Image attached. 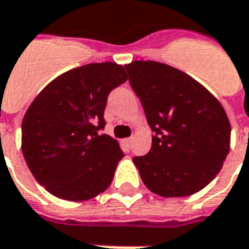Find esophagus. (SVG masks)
<instances>
[{
    "label": "esophagus",
    "instance_id": "obj_1",
    "mask_svg": "<svg viewBox=\"0 0 249 249\" xmlns=\"http://www.w3.org/2000/svg\"><path fill=\"white\" fill-rule=\"evenodd\" d=\"M131 143H132V138H126V139H124V144L126 146V149H129Z\"/></svg>",
    "mask_w": 249,
    "mask_h": 249
}]
</instances>
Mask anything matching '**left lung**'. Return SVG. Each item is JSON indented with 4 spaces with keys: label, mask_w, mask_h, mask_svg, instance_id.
Returning a JSON list of instances; mask_svg holds the SVG:
<instances>
[{
    "label": "left lung",
    "mask_w": 249,
    "mask_h": 249,
    "mask_svg": "<svg viewBox=\"0 0 249 249\" xmlns=\"http://www.w3.org/2000/svg\"><path fill=\"white\" fill-rule=\"evenodd\" d=\"M125 69L154 132L150 151L133 157L143 183L161 197L200 192L218 175L230 149L222 105L175 67L135 60Z\"/></svg>",
    "instance_id": "obj_1"
}]
</instances>
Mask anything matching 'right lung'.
<instances>
[{
    "mask_svg": "<svg viewBox=\"0 0 249 249\" xmlns=\"http://www.w3.org/2000/svg\"><path fill=\"white\" fill-rule=\"evenodd\" d=\"M126 80L124 67L113 62L81 66L49 82L27 108L23 156L55 197L85 201L110 186L124 153L100 131L110 92Z\"/></svg>",
    "mask_w": 249,
    "mask_h": 249,
    "instance_id": "1",
    "label": "right lung"
}]
</instances>
